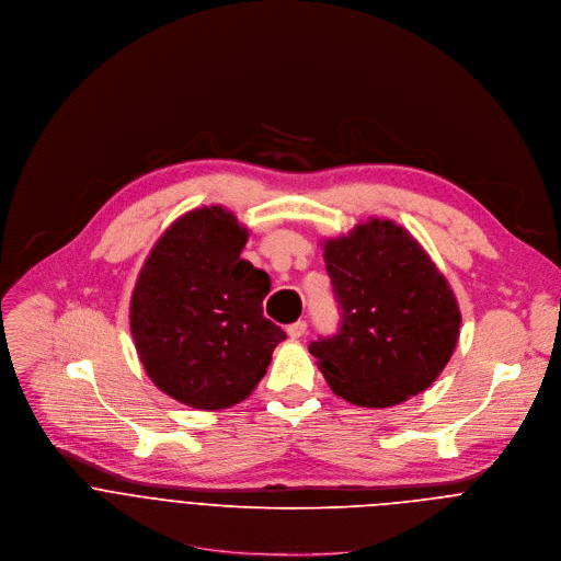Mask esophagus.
<instances>
[{
    "mask_svg": "<svg viewBox=\"0 0 561 561\" xmlns=\"http://www.w3.org/2000/svg\"><path fill=\"white\" fill-rule=\"evenodd\" d=\"M307 333V322L305 320H296V322H291L289 327H287V335L289 339H302V335Z\"/></svg>",
    "mask_w": 561,
    "mask_h": 561,
    "instance_id": "1",
    "label": "esophagus"
}]
</instances>
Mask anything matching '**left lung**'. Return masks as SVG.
<instances>
[{"label": "left lung", "instance_id": "obj_1", "mask_svg": "<svg viewBox=\"0 0 561 561\" xmlns=\"http://www.w3.org/2000/svg\"><path fill=\"white\" fill-rule=\"evenodd\" d=\"M339 329L309 345L335 396L385 409L417 396L449 363L458 300L417 241L371 218L324 243Z\"/></svg>", "mask_w": 561, "mask_h": 561}]
</instances>
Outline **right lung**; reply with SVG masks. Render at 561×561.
Here are the masks:
<instances>
[{
  "instance_id": "right-lung-1",
  "label": "right lung",
  "mask_w": 561,
  "mask_h": 561,
  "mask_svg": "<svg viewBox=\"0 0 561 561\" xmlns=\"http://www.w3.org/2000/svg\"><path fill=\"white\" fill-rule=\"evenodd\" d=\"M248 230L232 211L185 214L150 252L130 302V329L152 382L196 409L245 400L285 331L263 316L272 280L241 259Z\"/></svg>"
}]
</instances>
